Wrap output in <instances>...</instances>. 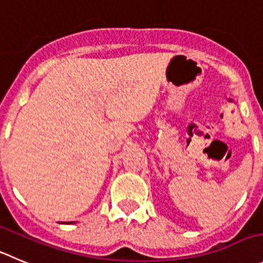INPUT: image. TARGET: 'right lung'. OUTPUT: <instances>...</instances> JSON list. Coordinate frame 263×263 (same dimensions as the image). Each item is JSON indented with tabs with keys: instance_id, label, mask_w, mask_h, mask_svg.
<instances>
[{
	"instance_id": "right-lung-1",
	"label": "right lung",
	"mask_w": 263,
	"mask_h": 263,
	"mask_svg": "<svg viewBox=\"0 0 263 263\" xmlns=\"http://www.w3.org/2000/svg\"><path fill=\"white\" fill-rule=\"evenodd\" d=\"M66 223H73V222H66Z\"/></svg>"
}]
</instances>
